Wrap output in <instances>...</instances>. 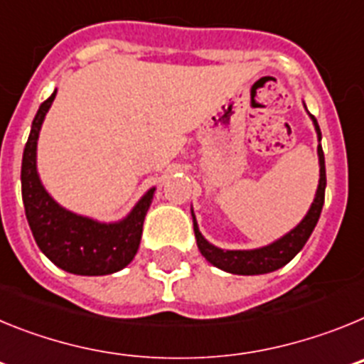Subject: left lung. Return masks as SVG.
<instances>
[{
    "label": "left lung",
    "mask_w": 364,
    "mask_h": 364,
    "mask_svg": "<svg viewBox=\"0 0 364 364\" xmlns=\"http://www.w3.org/2000/svg\"><path fill=\"white\" fill-rule=\"evenodd\" d=\"M304 109H306V105H304ZM308 117L314 122L317 140L321 142L319 124H317L314 114L308 112ZM317 156H319V186H317V191H315V198L311 202L310 210H308V213L304 215V218L299 222L294 230L282 235L281 239L273 240L268 246L255 247V250H222V247H217L210 240L204 239V235L198 230L197 218H195L191 208L195 239H197V246L202 255H204V259L210 264H213L215 268L224 269L228 273H235V275H262V273L275 272V269L288 264L304 247L306 240L310 239L311 231H314L315 224H317L321 217V211H323L324 189H326V167H324V153L321 144L317 146Z\"/></svg>",
    "instance_id": "1"
}]
</instances>
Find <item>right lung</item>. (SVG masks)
<instances>
[{
  "mask_svg": "<svg viewBox=\"0 0 364 364\" xmlns=\"http://www.w3.org/2000/svg\"><path fill=\"white\" fill-rule=\"evenodd\" d=\"M54 98L56 91L38 109L23 149L21 197L28 226L38 247L58 268L89 277L117 273L136 255L154 188L147 189L127 217L118 222H100L58 204L41 184L36 166L38 138Z\"/></svg>",
  "mask_w": 364,
  "mask_h": 364,
  "instance_id": "right-lung-1",
  "label": "right lung"
}]
</instances>
